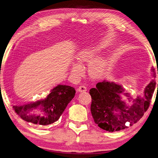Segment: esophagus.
<instances>
[{"mask_svg": "<svg viewBox=\"0 0 158 158\" xmlns=\"http://www.w3.org/2000/svg\"><path fill=\"white\" fill-rule=\"evenodd\" d=\"M86 90H87V88L85 86H83V85L79 86L78 89V92H80V93L86 92Z\"/></svg>", "mask_w": 158, "mask_h": 158, "instance_id": "obj_1", "label": "esophagus"}]
</instances>
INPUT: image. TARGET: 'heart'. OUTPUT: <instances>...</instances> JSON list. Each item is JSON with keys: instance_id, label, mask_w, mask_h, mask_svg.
I'll list each match as a JSON object with an SVG mask.
<instances>
[{"instance_id": "heart-1", "label": "heart", "mask_w": 158, "mask_h": 158, "mask_svg": "<svg viewBox=\"0 0 158 158\" xmlns=\"http://www.w3.org/2000/svg\"><path fill=\"white\" fill-rule=\"evenodd\" d=\"M98 51L97 48H86L80 52L78 57L80 63L89 62L88 65V72L93 78H98L103 75L106 69L107 61L106 57L103 56H98L94 57ZM94 59H93L92 58ZM82 71V66L79 64H74L72 65V72L73 74L78 76Z\"/></svg>"}]
</instances>
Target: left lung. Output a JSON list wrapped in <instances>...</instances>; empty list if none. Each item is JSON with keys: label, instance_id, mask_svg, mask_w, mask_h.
<instances>
[{"label": "left lung", "instance_id": "left-lung-1", "mask_svg": "<svg viewBox=\"0 0 158 158\" xmlns=\"http://www.w3.org/2000/svg\"><path fill=\"white\" fill-rule=\"evenodd\" d=\"M152 70L155 78L154 69ZM156 85L155 80H152L146 86L144 97L132 99L128 93H124L123 87L117 83L106 80L97 83L95 88L89 91L92 98L91 114L95 124L105 131L115 132L136 123L148 110ZM121 94L132 101L131 104H127L122 100Z\"/></svg>", "mask_w": 158, "mask_h": 158}]
</instances>
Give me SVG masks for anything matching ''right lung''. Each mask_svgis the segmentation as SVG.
I'll return each mask as SVG.
<instances>
[{
	"label": "right lung",
	"instance_id": "add662e5",
	"mask_svg": "<svg viewBox=\"0 0 158 158\" xmlns=\"http://www.w3.org/2000/svg\"><path fill=\"white\" fill-rule=\"evenodd\" d=\"M76 90L72 86L59 85L51 90L44 99L22 105L13 106V110L23 120L34 124L46 126L57 122L68 104L75 96ZM40 107L37 114L29 112Z\"/></svg>",
	"mask_w": 158,
	"mask_h": 158
}]
</instances>
